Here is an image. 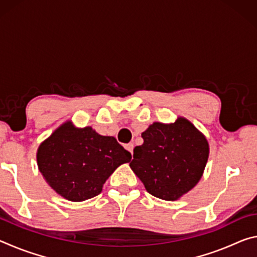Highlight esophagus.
Wrapping results in <instances>:
<instances>
[{"label": "esophagus", "instance_id": "1", "mask_svg": "<svg viewBox=\"0 0 257 257\" xmlns=\"http://www.w3.org/2000/svg\"><path fill=\"white\" fill-rule=\"evenodd\" d=\"M124 149L127 150V151H129L130 153L133 154V152H134V144L133 143H129V144H127V145H124Z\"/></svg>", "mask_w": 257, "mask_h": 257}]
</instances>
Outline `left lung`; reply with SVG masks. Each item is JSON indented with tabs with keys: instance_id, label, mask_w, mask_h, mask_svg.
<instances>
[{
	"instance_id": "1",
	"label": "left lung",
	"mask_w": 257,
	"mask_h": 257,
	"mask_svg": "<svg viewBox=\"0 0 257 257\" xmlns=\"http://www.w3.org/2000/svg\"><path fill=\"white\" fill-rule=\"evenodd\" d=\"M130 168L153 196L176 201L201 179L208 158L206 138L188 120L154 122L142 134Z\"/></svg>"
}]
</instances>
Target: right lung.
Masks as SVG:
<instances>
[{
    "label": "right lung",
    "mask_w": 257,
    "mask_h": 257,
    "mask_svg": "<svg viewBox=\"0 0 257 257\" xmlns=\"http://www.w3.org/2000/svg\"><path fill=\"white\" fill-rule=\"evenodd\" d=\"M132 154L114 137L101 136L90 127L66 122L43 142L37 164L43 177L61 196L81 202L97 196L103 184Z\"/></svg>",
    "instance_id": "obj_1"
}]
</instances>
